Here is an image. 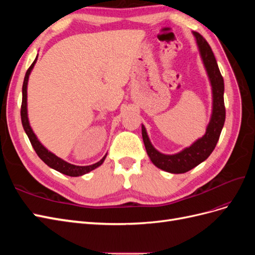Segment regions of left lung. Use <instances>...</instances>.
I'll use <instances>...</instances> for the list:
<instances>
[{
	"label": "left lung",
	"instance_id": "left-lung-1",
	"mask_svg": "<svg viewBox=\"0 0 255 255\" xmlns=\"http://www.w3.org/2000/svg\"><path fill=\"white\" fill-rule=\"evenodd\" d=\"M204 65L212 86V115L208 122L205 134L197 139L191 145L184 148L182 151L175 154H164L154 148L146 133V129L141 125L142 139L146 153L152 163L161 170L169 173H185L199 164H201L214 151L218 142L220 133L226 120V109L223 101V92H225V83L219 71L217 61L210 44L204 38L197 32H192Z\"/></svg>",
	"mask_w": 255,
	"mask_h": 255
}]
</instances>
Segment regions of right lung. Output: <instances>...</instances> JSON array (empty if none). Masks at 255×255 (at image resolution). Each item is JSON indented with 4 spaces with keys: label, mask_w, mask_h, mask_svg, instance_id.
I'll return each instance as SVG.
<instances>
[{
    "label": "right lung",
    "mask_w": 255,
    "mask_h": 255,
    "mask_svg": "<svg viewBox=\"0 0 255 255\" xmlns=\"http://www.w3.org/2000/svg\"><path fill=\"white\" fill-rule=\"evenodd\" d=\"M38 57V55H37ZM37 57L35 58L34 63L30 65V67L28 68V70L25 73L24 76V82H23V86H22V105H21V121H22V126L23 128H24L25 133L28 137V139L32 143L34 150L36 151L37 155L40 157V159H42L45 164H47L50 168L54 169L60 173L69 175V176H81L86 174L90 171L94 170V169L98 168L99 166H101L104 160L106 158L107 153L103 156V158L101 160H99L98 163L92 164L89 166H76V165H72L68 161L61 159L60 157L56 156L55 154L52 153L51 151H49L45 146L39 141L38 139L36 134L34 133L33 128H30L29 121H28V116H27V83H28V78L29 74L32 72L33 68L37 61Z\"/></svg>",
    "instance_id": "right-lung-1"
}]
</instances>
